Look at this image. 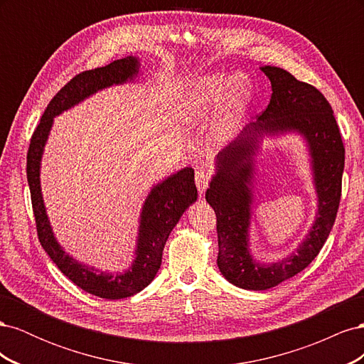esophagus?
<instances>
[{
	"label": "esophagus",
	"instance_id": "1",
	"mask_svg": "<svg viewBox=\"0 0 364 364\" xmlns=\"http://www.w3.org/2000/svg\"><path fill=\"white\" fill-rule=\"evenodd\" d=\"M208 183H209V174L208 171L199 168L196 170V185H197V190H199V193H205V190L208 188Z\"/></svg>",
	"mask_w": 364,
	"mask_h": 364
}]
</instances>
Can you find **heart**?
I'll return each instance as SVG.
<instances>
[{"label":"heart","instance_id":"obj_1","mask_svg":"<svg viewBox=\"0 0 364 364\" xmlns=\"http://www.w3.org/2000/svg\"><path fill=\"white\" fill-rule=\"evenodd\" d=\"M250 90V82L243 74H234L229 79L225 74L203 75L182 87L176 111L182 118L196 121L222 102L213 126V138L223 142L235 134L238 121L246 111Z\"/></svg>","mask_w":364,"mask_h":364}]
</instances>
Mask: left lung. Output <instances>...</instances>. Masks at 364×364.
I'll return each mask as SVG.
<instances>
[{
  "label": "left lung",
  "instance_id": "8db88e82",
  "mask_svg": "<svg viewBox=\"0 0 364 364\" xmlns=\"http://www.w3.org/2000/svg\"><path fill=\"white\" fill-rule=\"evenodd\" d=\"M272 83L270 103L257 121L218 153L206 202L217 215V266L223 277L245 290H267L302 272L323 247L331 232L341 196L345 147L331 105L314 86L299 82L278 67H261ZM296 131L304 136L312 156L318 193L316 220L303 243L287 259L264 264L248 249L255 173L253 156L264 134Z\"/></svg>",
  "mask_w": 364,
  "mask_h": 364
}]
</instances>
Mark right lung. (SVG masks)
Masks as SVG:
<instances>
[{
  "mask_svg": "<svg viewBox=\"0 0 364 364\" xmlns=\"http://www.w3.org/2000/svg\"><path fill=\"white\" fill-rule=\"evenodd\" d=\"M139 62L134 56L114 60L102 68L83 71L65 85L53 97L43 112L41 123L33 132L27 153V181L31 194L33 214L41 245L59 270L77 287L103 299H123L134 296L155 279L162 262V250L173 228L191 203L197 200L194 170L185 167L151 188L142 206L136 240V257L126 272L109 273L87 267L70 257L53 234L50 220L41 193V159L48 139L53 118L79 105L85 98L112 85L134 80Z\"/></svg>",
  "mask_w": 364,
  "mask_h": 364,
  "instance_id": "add662e5",
  "label": "right lung"
}]
</instances>
